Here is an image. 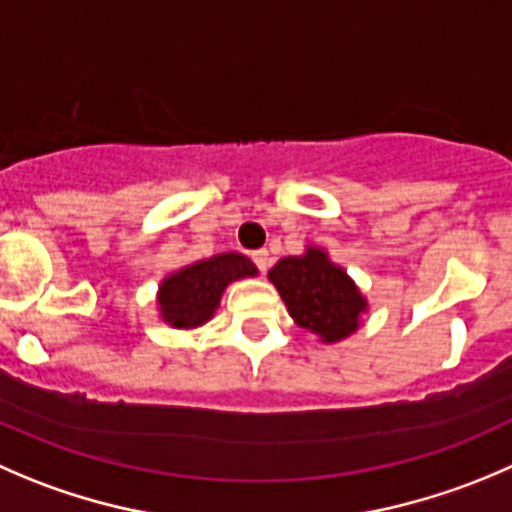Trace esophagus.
Wrapping results in <instances>:
<instances>
[{"label":"esophagus","mask_w":512,"mask_h":512,"mask_svg":"<svg viewBox=\"0 0 512 512\" xmlns=\"http://www.w3.org/2000/svg\"><path fill=\"white\" fill-rule=\"evenodd\" d=\"M252 262L257 265V270L265 272L267 267H270L272 257H270V252H267V250H255V252H252Z\"/></svg>","instance_id":"esophagus-1"}]
</instances>
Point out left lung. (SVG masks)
Wrapping results in <instances>:
<instances>
[{"label":"left lung","mask_w":512,"mask_h":512,"mask_svg":"<svg viewBox=\"0 0 512 512\" xmlns=\"http://www.w3.org/2000/svg\"><path fill=\"white\" fill-rule=\"evenodd\" d=\"M267 277L285 300L295 322L335 342L357 330L365 300L350 277L332 265L322 250H307L302 257H285Z\"/></svg>","instance_id":"1"}]
</instances>
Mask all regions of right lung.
Instances as JSON below:
<instances>
[{
    "label": "right lung",
    "instance_id": "add662e5",
    "mask_svg": "<svg viewBox=\"0 0 512 512\" xmlns=\"http://www.w3.org/2000/svg\"><path fill=\"white\" fill-rule=\"evenodd\" d=\"M255 265L245 255L227 252L197 262L167 277L160 287L162 317L175 327H195L212 317L220 295L232 280L255 275Z\"/></svg>",
    "mask_w": 512,
    "mask_h": 512
}]
</instances>
